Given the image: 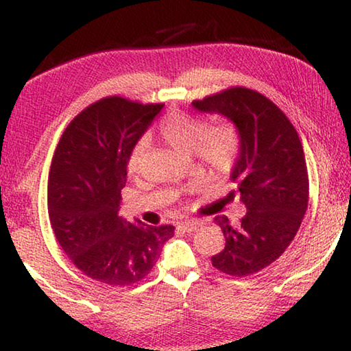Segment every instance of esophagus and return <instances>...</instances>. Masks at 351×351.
Listing matches in <instances>:
<instances>
[{"mask_svg":"<svg viewBox=\"0 0 351 351\" xmlns=\"http://www.w3.org/2000/svg\"><path fill=\"white\" fill-rule=\"evenodd\" d=\"M204 223L199 221V219H189V221H182L180 223V228L186 232H193V230H198L199 228H203Z\"/></svg>","mask_w":351,"mask_h":351,"instance_id":"1","label":"esophagus"}]
</instances>
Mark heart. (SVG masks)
<instances>
[{"label": "heart", "instance_id": "b5f03b06", "mask_svg": "<svg viewBox=\"0 0 351 351\" xmlns=\"http://www.w3.org/2000/svg\"><path fill=\"white\" fill-rule=\"evenodd\" d=\"M159 134L175 152H193L213 175H228L239 156V132L232 122L224 119H215L203 125L197 116L170 112L159 125ZM145 152V142H139L130 154L128 170L132 173L139 171Z\"/></svg>", "mask_w": 351, "mask_h": 351}]
</instances>
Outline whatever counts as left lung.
<instances>
[{
    "mask_svg": "<svg viewBox=\"0 0 351 351\" xmlns=\"http://www.w3.org/2000/svg\"><path fill=\"white\" fill-rule=\"evenodd\" d=\"M192 106L224 116L240 138L230 176L239 181L240 201L247 212L240 224L226 215L215 217L226 245L210 258L212 265L234 277L255 274L280 257L304 219L310 187L304 147L282 110L257 91L230 88L195 100ZM232 198L230 193L226 201Z\"/></svg>",
    "mask_w": 351,
    "mask_h": 351,
    "instance_id": "8db88e82",
    "label": "left lung"
}]
</instances>
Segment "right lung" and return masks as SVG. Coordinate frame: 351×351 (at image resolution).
I'll return each mask as SVG.
<instances>
[{
	"label": "right lung",
	"instance_id": "right-lung-1",
	"mask_svg": "<svg viewBox=\"0 0 351 351\" xmlns=\"http://www.w3.org/2000/svg\"><path fill=\"white\" fill-rule=\"evenodd\" d=\"M164 105L108 97L64 130L47 180V212L58 245L83 274L111 287L144 278L173 226L119 215L130 154Z\"/></svg>",
	"mask_w": 351,
	"mask_h": 351
}]
</instances>
